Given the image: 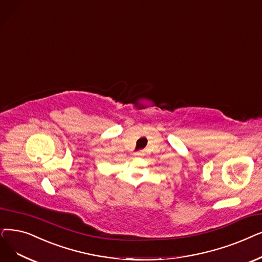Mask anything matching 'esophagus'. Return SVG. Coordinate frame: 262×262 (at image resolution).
<instances>
[{
	"label": "esophagus",
	"instance_id": "obj_1",
	"mask_svg": "<svg viewBox=\"0 0 262 262\" xmlns=\"http://www.w3.org/2000/svg\"><path fill=\"white\" fill-rule=\"evenodd\" d=\"M135 155H137V156H141V155H142V152H137V153H136Z\"/></svg>",
	"mask_w": 262,
	"mask_h": 262
}]
</instances>
